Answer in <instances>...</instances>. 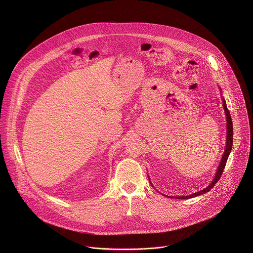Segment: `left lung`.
Listing matches in <instances>:
<instances>
[{"label": "left lung", "mask_w": 253, "mask_h": 253, "mask_svg": "<svg viewBox=\"0 0 253 253\" xmlns=\"http://www.w3.org/2000/svg\"><path fill=\"white\" fill-rule=\"evenodd\" d=\"M223 107H224V111H225V115H226V121H227V142H226V149L224 151V154L222 156V159H221V162L218 166V169L217 171H216V174H215V177L213 179V181L210 183V185L208 187H206L205 189L201 190V191H198L194 194H191L189 196H178V197H175L177 199H188V198H192V197H195V196H198V195H201V194H204L206 192H208L209 190L212 189V187L217 183L218 180L220 179L221 175H222V172L225 168V165H226V161L228 159V156L230 154V151H231V148H232V142H233V126H232V121H231V116H230V113H229V110L227 109V106H226V102L225 100H223Z\"/></svg>", "instance_id": "8db88e82"}]
</instances>
